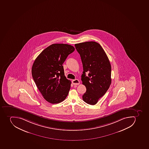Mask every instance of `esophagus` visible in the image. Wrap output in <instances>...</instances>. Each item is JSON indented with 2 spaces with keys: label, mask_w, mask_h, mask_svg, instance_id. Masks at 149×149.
Returning a JSON list of instances; mask_svg holds the SVG:
<instances>
[{
  "label": "esophagus",
  "mask_w": 149,
  "mask_h": 149,
  "mask_svg": "<svg viewBox=\"0 0 149 149\" xmlns=\"http://www.w3.org/2000/svg\"><path fill=\"white\" fill-rule=\"evenodd\" d=\"M72 84L74 85H79V84H80V81H79V80L75 79V80H72Z\"/></svg>",
  "instance_id": "34e87169"
}]
</instances>
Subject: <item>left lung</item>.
Returning <instances> with one entry per match:
<instances>
[{
    "label": "left lung",
    "mask_w": 149,
    "mask_h": 149,
    "mask_svg": "<svg viewBox=\"0 0 149 149\" xmlns=\"http://www.w3.org/2000/svg\"><path fill=\"white\" fill-rule=\"evenodd\" d=\"M83 63L82 84L86 88L83 100L90 105L96 104L106 93L111 83V67L104 49L95 41L75 44ZM88 73V76L86 73Z\"/></svg>",
    "instance_id": "8db88e82"
}]
</instances>
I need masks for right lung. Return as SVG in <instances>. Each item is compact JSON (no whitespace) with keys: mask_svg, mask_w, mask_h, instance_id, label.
<instances>
[{"mask_svg":"<svg viewBox=\"0 0 149 149\" xmlns=\"http://www.w3.org/2000/svg\"><path fill=\"white\" fill-rule=\"evenodd\" d=\"M74 49L68 44H52L34 62L31 69L34 81L43 97L50 103L61 102L68 94L71 82L66 79L62 65Z\"/></svg>","mask_w":149,"mask_h":149,"instance_id":"right-lung-1","label":"right lung"}]
</instances>
